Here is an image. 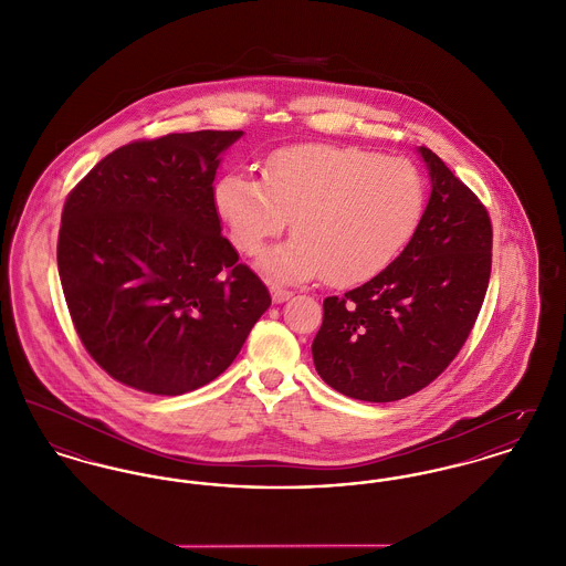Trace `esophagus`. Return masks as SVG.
<instances>
[{"mask_svg": "<svg viewBox=\"0 0 566 566\" xmlns=\"http://www.w3.org/2000/svg\"><path fill=\"white\" fill-rule=\"evenodd\" d=\"M270 294H272V303H274V305H281V303H285V301L292 298V292H287V290H283V287H276V285L270 287Z\"/></svg>", "mask_w": 566, "mask_h": 566, "instance_id": "obj_1", "label": "esophagus"}]
</instances>
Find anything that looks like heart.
<instances>
[{
	"mask_svg": "<svg viewBox=\"0 0 566 566\" xmlns=\"http://www.w3.org/2000/svg\"><path fill=\"white\" fill-rule=\"evenodd\" d=\"M423 207V177L409 159L319 143L274 151L261 181L229 172L213 188V209L244 255L292 218L294 238L259 259L265 274L292 283L324 274L333 285H357L376 276L409 244Z\"/></svg>",
	"mask_w": 566,
	"mask_h": 566,
	"instance_id": "1",
	"label": "heart"
}]
</instances>
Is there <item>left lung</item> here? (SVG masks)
Instances as JSON below:
<instances>
[{"mask_svg": "<svg viewBox=\"0 0 566 566\" xmlns=\"http://www.w3.org/2000/svg\"><path fill=\"white\" fill-rule=\"evenodd\" d=\"M430 199L405 251L382 272L324 301L311 353L319 378L363 402H394L430 385L463 348L491 276V220L426 147Z\"/></svg>", "mask_w": 566, "mask_h": 566, "instance_id": "8db88e82", "label": "left lung"}]
</instances>
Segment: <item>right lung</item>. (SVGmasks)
<instances>
[{
    "mask_svg": "<svg viewBox=\"0 0 566 566\" xmlns=\"http://www.w3.org/2000/svg\"><path fill=\"white\" fill-rule=\"evenodd\" d=\"M244 132L125 145L62 209L57 272L88 355L118 382L181 396L220 376L270 307L213 209L222 154Z\"/></svg>",
    "mask_w": 566,
    "mask_h": 566,
    "instance_id": "obj_1",
    "label": "right lung"
}]
</instances>
